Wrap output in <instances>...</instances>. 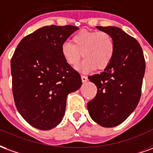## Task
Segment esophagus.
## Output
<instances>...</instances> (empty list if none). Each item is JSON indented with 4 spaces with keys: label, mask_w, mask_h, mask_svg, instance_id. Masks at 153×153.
Returning a JSON list of instances; mask_svg holds the SVG:
<instances>
[{
    "label": "esophagus",
    "mask_w": 153,
    "mask_h": 153,
    "mask_svg": "<svg viewBox=\"0 0 153 153\" xmlns=\"http://www.w3.org/2000/svg\"><path fill=\"white\" fill-rule=\"evenodd\" d=\"M87 80H88L87 76L81 75V81H82V82H86V81H87Z\"/></svg>",
    "instance_id": "34e87169"
}]
</instances>
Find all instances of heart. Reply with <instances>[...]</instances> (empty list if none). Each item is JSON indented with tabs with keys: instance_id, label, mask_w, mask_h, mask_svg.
I'll return each instance as SVG.
<instances>
[{
	"instance_id": "heart-1",
	"label": "heart",
	"mask_w": 153,
	"mask_h": 153,
	"mask_svg": "<svg viewBox=\"0 0 153 153\" xmlns=\"http://www.w3.org/2000/svg\"><path fill=\"white\" fill-rule=\"evenodd\" d=\"M72 42L61 45V53L68 65L76 66L81 56L85 59L79 66L81 72H88L96 68H105L114 55L115 45L112 36L104 31L82 30L73 36Z\"/></svg>"
}]
</instances>
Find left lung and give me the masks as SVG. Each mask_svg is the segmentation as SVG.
Returning <instances> with one entry per match:
<instances>
[{
	"mask_svg": "<svg viewBox=\"0 0 153 153\" xmlns=\"http://www.w3.org/2000/svg\"><path fill=\"white\" fill-rule=\"evenodd\" d=\"M114 41V55L100 74L89 76L97 86L96 96L88 102L90 117L104 127L126 121L140 100L145 59L139 43L117 27H100Z\"/></svg>",
	"mask_w": 153,
	"mask_h": 153,
	"instance_id": "8db88e82",
	"label": "left lung"
}]
</instances>
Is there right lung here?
Wrapping results in <instances>:
<instances>
[{"label": "right lung", "mask_w": 153, "mask_h": 153, "mask_svg": "<svg viewBox=\"0 0 153 153\" xmlns=\"http://www.w3.org/2000/svg\"><path fill=\"white\" fill-rule=\"evenodd\" d=\"M77 27L45 26L22 39L11 59L12 91L23 119L36 129L57 126L67 96L81 86L80 74L66 63L61 45Z\"/></svg>", "instance_id": "1"}]
</instances>
